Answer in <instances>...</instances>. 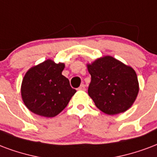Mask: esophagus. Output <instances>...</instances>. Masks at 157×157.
Instances as JSON below:
<instances>
[{
	"mask_svg": "<svg viewBox=\"0 0 157 157\" xmlns=\"http://www.w3.org/2000/svg\"><path fill=\"white\" fill-rule=\"evenodd\" d=\"M78 90H86V86H85L84 84H82L81 86H80V87L78 88Z\"/></svg>",
	"mask_w": 157,
	"mask_h": 157,
	"instance_id": "esophagus-1",
	"label": "esophagus"
}]
</instances>
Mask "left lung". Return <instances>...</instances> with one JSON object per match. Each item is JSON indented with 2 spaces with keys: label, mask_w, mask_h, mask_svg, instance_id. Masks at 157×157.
<instances>
[{
  "label": "left lung",
  "mask_w": 157,
  "mask_h": 157,
  "mask_svg": "<svg viewBox=\"0 0 157 157\" xmlns=\"http://www.w3.org/2000/svg\"><path fill=\"white\" fill-rule=\"evenodd\" d=\"M87 68L91 76L88 94L99 110L116 115L132 106L139 91L137 76L132 67L111 56H104Z\"/></svg>",
  "instance_id": "1"
}]
</instances>
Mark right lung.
Listing matches in <instances>:
<instances>
[{"instance_id": "right-lung-1", "label": "right lung", "mask_w": 157, "mask_h": 157, "mask_svg": "<svg viewBox=\"0 0 157 157\" xmlns=\"http://www.w3.org/2000/svg\"><path fill=\"white\" fill-rule=\"evenodd\" d=\"M65 65L46 60L29 70L21 84V96L29 110L41 117H53L67 107L76 92L61 72Z\"/></svg>"}]
</instances>
